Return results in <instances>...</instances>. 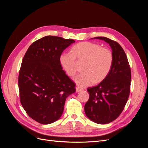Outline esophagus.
Wrapping results in <instances>:
<instances>
[{
	"instance_id": "obj_1",
	"label": "esophagus",
	"mask_w": 148,
	"mask_h": 148,
	"mask_svg": "<svg viewBox=\"0 0 148 148\" xmlns=\"http://www.w3.org/2000/svg\"><path fill=\"white\" fill-rule=\"evenodd\" d=\"M82 91V88H80L79 87L76 88V92H80V91Z\"/></svg>"
}]
</instances>
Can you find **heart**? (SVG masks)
<instances>
[{"mask_svg": "<svg viewBox=\"0 0 148 148\" xmlns=\"http://www.w3.org/2000/svg\"><path fill=\"white\" fill-rule=\"evenodd\" d=\"M72 52L62 53L60 64L69 77L77 72V59L85 61L84 73L76 76L73 80L78 86L86 87L95 82L103 81L109 75L113 64V53L109 49L92 42H82L73 47Z\"/></svg>", "mask_w": 148, "mask_h": 148, "instance_id": "heart-1", "label": "heart"}]
</instances>
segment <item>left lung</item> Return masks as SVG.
Here are the masks:
<instances>
[{
	"instance_id": "1",
	"label": "left lung",
	"mask_w": 148,
	"mask_h": 148,
	"mask_svg": "<svg viewBox=\"0 0 148 148\" xmlns=\"http://www.w3.org/2000/svg\"><path fill=\"white\" fill-rule=\"evenodd\" d=\"M93 39L104 40L109 44L114 60L107 77L97 86L88 88L89 99L84 106V112L92 122L107 124L119 117L128 101L131 70L125 51L118 42L106 37Z\"/></svg>"
}]
</instances>
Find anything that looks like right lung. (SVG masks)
<instances>
[{
  "label": "right lung",
  "instance_id": "add662e5",
  "mask_svg": "<svg viewBox=\"0 0 148 148\" xmlns=\"http://www.w3.org/2000/svg\"><path fill=\"white\" fill-rule=\"evenodd\" d=\"M73 39L47 36L34 42L21 62L18 76L21 104L29 117L42 124L59 120L75 84L62 70L59 58Z\"/></svg>",
  "mask_w": 148,
  "mask_h": 148
}]
</instances>
